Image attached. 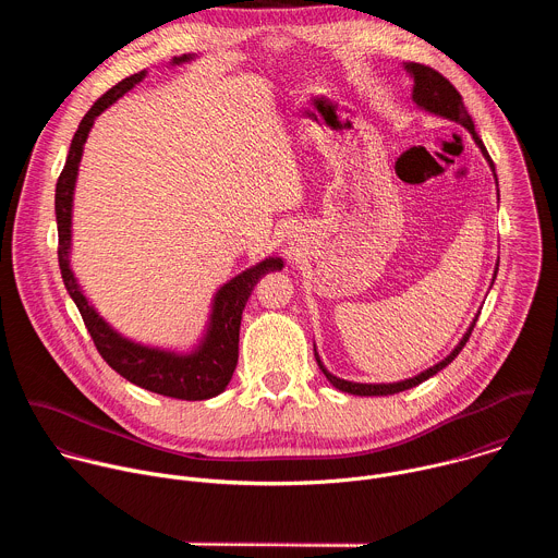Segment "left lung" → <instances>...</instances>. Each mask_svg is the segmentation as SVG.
Instances as JSON below:
<instances>
[{
    "label": "left lung",
    "mask_w": 558,
    "mask_h": 558,
    "mask_svg": "<svg viewBox=\"0 0 558 558\" xmlns=\"http://www.w3.org/2000/svg\"><path fill=\"white\" fill-rule=\"evenodd\" d=\"M404 70H407V72L411 74V78H413V104H415L420 110L428 112V114H435V117H441V119H448V121H454V123L463 125V128L470 132V136H472V141L476 143V147L482 149L484 158H486L490 170H493V177H495V181H497V172H495L493 158H490V154H488L484 141L480 138V134H476L474 123H472V117L468 114V110H465V106H463L461 95L457 93V88L448 82V78H446L444 74H439L437 70H433V68H428V65L409 61V63H404ZM497 187H499V181H497ZM497 196H499V190H497ZM497 271H499V263H497L495 274H493V284H495ZM476 317H480V315H476ZM476 317L470 323V327H468V331L463 333V338L459 340V344H457L441 362H437L435 366H430V368L417 373L415 377L402 379V381H392V384H360V381H349V379L336 377L333 373L327 371V366L323 364L320 355H317V351H315V347H313V351H315V362H317V366H320V371L327 375V379H329L338 390H342V392L362 395V397H371V395H395V392L409 390V388H413V386L426 381L428 377H433L435 373H439L441 368H446V366L459 355V351L465 347V342H468V338H470V333H472V329H474Z\"/></svg>",
    "instance_id": "1"
}]
</instances>
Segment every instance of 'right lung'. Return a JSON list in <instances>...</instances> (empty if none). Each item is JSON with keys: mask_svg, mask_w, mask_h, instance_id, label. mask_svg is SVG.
Returning <instances> with one entry per match:
<instances>
[{"mask_svg": "<svg viewBox=\"0 0 558 558\" xmlns=\"http://www.w3.org/2000/svg\"><path fill=\"white\" fill-rule=\"evenodd\" d=\"M194 59L196 54L174 57L170 65H181ZM145 76H147V70H141L123 78V82H119L114 88H110L88 110V114L82 119V123H78L72 136L65 166L54 190V214H57V231H59V250H57L59 269L70 298L74 300L78 313H82L84 323L88 327V333L95 340L97 351L121 377H125L128 381L145 390L174 397V400L201 402L220 395L227 388L238 364V333H241L243 308L254 287L258 284V280L284 267L282 258L269 256L263 263L245 269L243 274H238L216 291L211 300L209 320L205 325V333L192 351L149 347L121 336L104 315H99L95 304L86 298L82 284L76 282V276L70 267L72 198H74L78 163H82V156H84V145L95 125V119L101 112H106L112 104H117L125 93H130L136 84H141Z\"/></svg>", "mask_w": 558, "mask_h": 558, "instance_id": "obj_1", "label": "right lung"}]
</instances>
